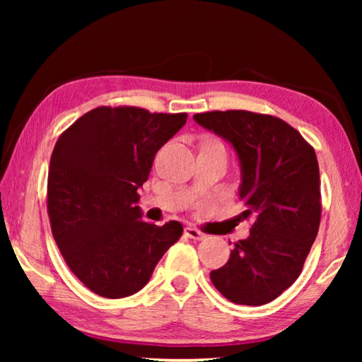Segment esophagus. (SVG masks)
I'll use <instances>...</instances> for the list:
<instances>
[{
    "label": "esophagus",
    "mask_w": 362,
    "mask_h": 362,
    "mask_svg": "<svg viewBox=\"0 0 362 362\" xmlns=\"http://www.w3.org/2000/svg\"><path fill=\"white\" fill-rule=\"evenodd\" d=\"M185 235L189 237V239H192V240H202L206 237L199 229H196V227H186Z\"/></svg>",
    "instance_id": "esophagus-1"
}]
</instances>
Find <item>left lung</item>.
<instances>
[{"instance_id":"obj_1","label":"left lung","mask_w":362,"mask_h":362,"mask_svg":"<svg viewBox=\"0 0 362 362\" xmlns=\"http://www.w3.org/2000/svg\"><path fill=\"white\" fill-rule=\"evenodd\" d=\"M201 127L230 143L240 161L244 219L250 235L211 272L237 305L259 306L284 293L303 270L321 219L320 168L313 146L281 118L247 110L196 113Z\"/></svg>"}]
</instances>
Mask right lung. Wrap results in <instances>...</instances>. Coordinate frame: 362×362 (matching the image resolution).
Listing matches in <instances>:
<instances>
[{"label": "right lung", "instance_id": "add662e5", "mask_svg": "<svg viewBox=\"0 0 362 362\" xmlns=\"http://www.w3.org/2000/svg\"><path fill=\"white\" fill-rule=\"evenodd\" d=\"M187 113L98 107L59 136L47 176L54 240L72 274L105 298H123L148 284L182 226L145 222L138 189L156 151L185 127Z\"/></svg>", "mask_w": 362, "mask_h": 362}]
</instances>
